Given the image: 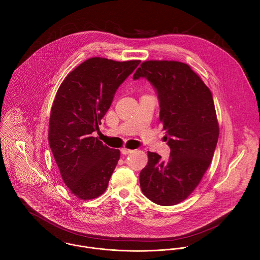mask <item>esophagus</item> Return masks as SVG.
Masks as SVG:
<instances>
[{"label":"esophagus","instance_id":"obj_1","mask_svg":"<svg viewBox=\"0 0 260 260\" xmlns=\"http://www.w3.org/2000/svg\"><path fill=\"white\" fill-rule=\"evenodd\" d=\"M133 152V150H129V149L123 148L121 149V153L123 154V155H127V154H130V153H132Z\"/></svg>","mask_w":260,"mask_h":260}]
</instances>
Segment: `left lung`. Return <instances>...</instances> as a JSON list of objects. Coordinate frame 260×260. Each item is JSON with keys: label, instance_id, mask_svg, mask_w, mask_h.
<instances>
[{"label": "left lung", "instance_id": "1", "mask_svg": "<svg viewBox=\"0 0 260 260\" xmlns=\"http://www.w3.org/2000/svg\"><path fill=\"white\" fill-rule=\"evenodd\" d=\"M147 79L159 100V119L166 132L170 157L148 152L140 172L143 194L152 202L170 206L193 192L208 169L217 145L219 127L212 93L187 64L146 61L133 76Z\"/></svg>", "mask_w": 260, "mask_h": 260}]
</instances>
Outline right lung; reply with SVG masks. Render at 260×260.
<instances>
[{
  "mask_svg": "<svg viewBox=\"0 0 260 260\" xmlns=\"http://www.w3.org/2000/svg\"><path fill=\"white\" fill-rule=\"evenodd\" d=\"M139 64V60L91 58L69 73L57 91L49 144L64 183L82 200L106 190L120 159L118 149L109 148L92 134L99 131L119 86Z\"/></svg>",
  "mask_w": 260,
  "mask_h": 260,
  "instance_id": "right-lung-1",
  "label": "right lung"
}]
</instances>
